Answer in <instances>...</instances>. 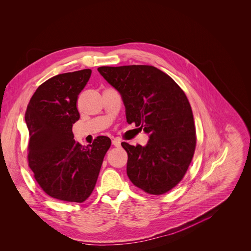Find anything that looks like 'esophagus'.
<instances>
[{
	"label": "esophagus",
	"instance_id": "obj_1",
	"mask_svg": "<svg viewBox=\"0 0 251 251\" xmlns=\"http://www.w3.org/2000/svg\"><path fill=\"white\" fill-rule=\"evenodd\" d=\"M112 144L114 145V146H116V147H120L121 146V141L119 140V139H114L113 141H112Z\"/></svg>",
	"mask_w": 251,
	"mask_h": 251
}]
</instances>
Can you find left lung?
<instances>
[{
  "mask_svg": "<svg viewBox=\"0 0 251 251\" xmlns=\"http://www.w3.org/2000/svg\"><path fill=\"white\" fill-rule=\"evenodd\" d=\"M98 72L121 95L127 122L149 135L145 146L122 143L128 153V177L148 194L169 192L185 176L196 147L186 94L151 65L101 66Z\"/></svg>",
  "mask_w": 251,
  "mask_h": 251,
  "instance_id": "obj_1",
  "label": "left lung"
}]
</instances>
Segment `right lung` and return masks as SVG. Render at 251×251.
<instances>
[{"mask_svg": "<svg viewBox=\"0 0 251 251\" xmlns=\"http://www.w3.org/2000/svg\"><path fill=\"white\" fill-rule=\"evenodd\" d=\"M91 70L57 75L38 87L28 104V161L41 189L50 197L82 203L92 194L111 139L97 137L82 146L74 139L79 119L76 101Z\"/></svg>", "mask_w": 251, "mask_h": 251, "instance_id": "obj_1", "label": "right lung"}]
</instances>
